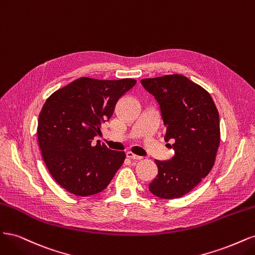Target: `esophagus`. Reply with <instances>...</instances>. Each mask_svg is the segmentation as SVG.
I'll use <instances>...</instances> for the list:
<instances>
[{
    "instance_id": "obj_1",
    "label": "esophagus",
    "mask_w": 255,
    "mask_h": 255,
    "mask_svg": "<svg viewBox=\"0 0 255 255\" xmlns=\"http://www.w3.org/2000/svg\"><path fill=\"white\" fill-rule=\"evenodd\" d=\"M127 157L130 158V159H141V156H138L136 154H134L133 152H127Z\"/></svg>"
}]
</instances>
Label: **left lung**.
<instances>
[{
  "label": "left lung",
  "instance_id": "left-lung-1",
  "mask_svg": "<svg viewBox=\"0 0 255 255\" xmlns=\"http://www.w3.org/2000/svg\"><path fill=\"white\" fill-rule=\"evenodd\" d=\"M159 104L165 141H173L174 156L157 160L158 174L149 185L161 199L181 198L205 177L220 143L219 113L211 95L182 74L141 80Z\"/></svg>",
  "mask_w": 255,
  "mask_h": 255
}]
</instances>
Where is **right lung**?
<instances>
[{
  "mask_svg": "<svg viewBox=\"0 0 255 255\" xmlns=\"http://www.w3.org/2000/svg\"><path fill=\"white\" fill-rule=\"evenodd\" d=\"M135 84L134 79L81 78L53 92L43 104L37 127L41 155L53 179L70 194H99L125 161V152L94 139Z\"/></svg>",
  "mask_w": 255,
  "mask_h": 255,
  "instance_id": "right-lung-1",
  "label": "right lung"
}]
</instances>
